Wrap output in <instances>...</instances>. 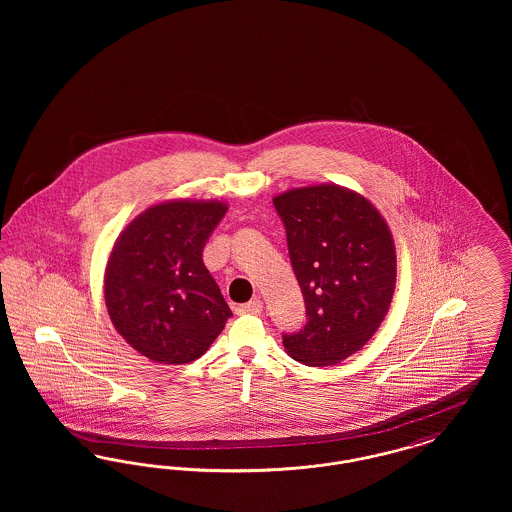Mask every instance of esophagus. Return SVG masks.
I'll return each mask as SVG.
<instances>
[{
	"label": "esophagus",
	"mask_w": 512,
	"mask_h": 512,
	"mask_svg": "<svg viewBox=\"0 0 512 512\" xmlns=\"http://www.w3.org/2000/svg\"><path fill=\"white\" fill-rule=\"evenodd\" d=\"M236 311H238V315H259L263 311V301L261 299H253L249 303L240 305Z\"/></svg>",
	"instance_id": "34e87169"
}]
</instances>
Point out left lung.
<instances>
[{
    "label": "left lung",
    "mask_w": 512,
    "mask_h": 512,
    "mask_svg": "<svg viewBox=\"0 0 512 512\" xmlns=\"http://www.w3.org/2000/svg\"><path fill=\"white\" fill-rule=\"evenodd\" d=\"M272 203L307 311L305 326L282 343L303 365H338L374 336L390 309V228L363 195L334 184L290 190Z\"/></svg>",
    "instance_id": "1"
}]
</instances>
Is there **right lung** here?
Segmentation results:
<instances>
[{"instance_id":"add662e5","label":"right lung","mask_w":512,"mask_h":512,"mask_svg":"<svg viewBox=\"0 0 512 512\" xmlns=\"http://www.w3.org/2000/svg\"><path fill=\"white\" fill-rule=\"evenodd\" d=\"M219 201H169L132 220L111 251L105 303L124 340L161 365L199 359L232 317L203 247L226 215Z\"/></svg>"}]
</instances>
